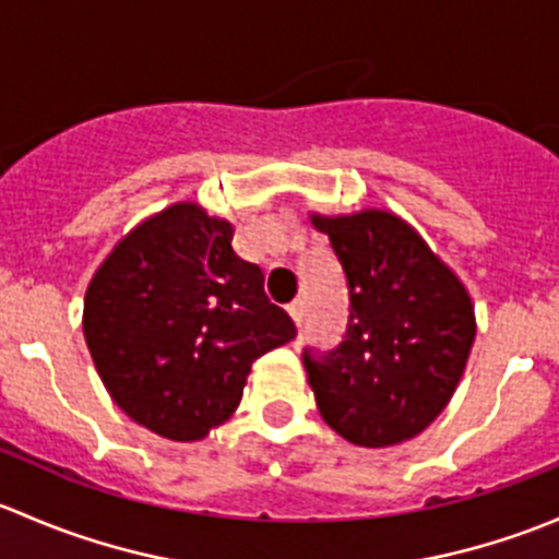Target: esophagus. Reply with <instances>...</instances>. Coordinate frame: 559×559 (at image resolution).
Listing matches in <instances>:
<instances>
[{
	"label": "esophagus",
	"instance_id": "esophagus-1",
	"mask_svg": "<svg viewBox=\"0 0 559 559\" xmlns=\"http://www.w3.org/2000/svg\"><path fill=\"white\" fill-rule=\"evenodd\" d=\"M286 311H289V316L295 319L297 326L302 324V300H292L289 306H286Z\"/></svg>",
	"mask_w": 559,
	"mask_h": 559
}]
</instances>
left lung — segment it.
<instances>
[{"label":"left lung","mask_w":559,"mask_h":559,"mask_svg":"<svg viewBox=\"0 0 559 559\" xmlns=\"http://www.w3.org/2000/svg\"><path fill=\"white\" fill-rule=\"evenodd\" d=\"M348 284L346 341L302 352L319 414L348 443L394 447L449 405L476 337L473 302L449 264L389 211L311 213Z\"/></svg>","instance_id":"left-lung-1"}]
</instances>
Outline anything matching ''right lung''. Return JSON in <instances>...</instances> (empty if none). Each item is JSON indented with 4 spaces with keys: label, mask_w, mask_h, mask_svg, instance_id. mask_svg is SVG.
Listing matches in <instances>:
<instances>
[{
    "label": "right lung",
    "mask_w": 559,
    "mask_h": 559,
    "mask_svg": "<svg viewBox=\"0 0 559 559\" xmlns=\"http://www.w3.org/2000/svg\"><path fill=\"white\" fill-rule=\"evenodd\" d=\"M235 227L175 202L121 238L94 273L83 335L118 408L170 441H200L243 397L253 359L297 335L233 248Z\"/></svg>",
    "instance_id": "1"
}]
</instances>
